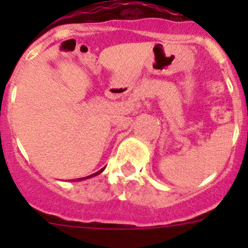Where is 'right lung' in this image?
<instances>
[{
  "label": "right lung",
  "instance_id": "1",
  "mask_svg": "<svg viewBox=\"0 0 248 248\" xmlns=\"http://www.w3.org/2000/svg\"><path fill=\"white\" fill-rule=\"evenodd\" d=\"M104 169H106V168L101 169V170H98V171H97V172H94V174H92V175H89V176H86V177H80V179H76V180H73V181H81V180H86V179H90V177H93V176H96V175L101 174V172L103 171Z\"/></svg>",
  "mask_w": 248,
  "mask_h": 248
}]
</instances>
